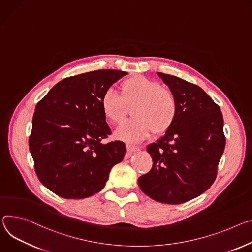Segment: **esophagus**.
<instances>
[{
    "label": "esophagus",
    "instance_id": "obj_1",
    "mask_svg": "<svg viewBox=\"0 0 252 252\" xmlns=\"http://www.w3.org/2000/svg\"><path fill=\"white\" fill-rule=\"evenodd\" d=\"M139 150H140V148H139L138 146L126 144V151H127L129 154H131V153H133V152H136V151H139Z\"/></svg>",
    "mask_w": 252,
    "mask_h": 252
}]
</instances>
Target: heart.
I'll use <instances>...</instances> for the list:
<instances>
[{"label": "heart", "instance_id": "obj_1", "mask_svg": "<svg viewBox=\"0 0 252 252\" xmlns=\"http://www.w3.org/2000/svg\"><path fill=\"white\" fill-rule=\"evenodd\" d=\"M122 95L117 90L107 89L100 98L103 116L113 124L120 123L125 114L126 103L135 101L131 107L134 116L122 123L116 138L126 142H140L154 131L166 132L175 123L178 101L171 90L161 83L143 75L126 79L122 85Z\"/></svg>", "mask_w": 252, "mask_h": 252}]
</instances>
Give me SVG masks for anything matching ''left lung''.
I'll list each match as a JSON object with an SVG mask.
<instances>
[{"mask_svg":"<svg viewBox=\"0 0 252 252\" xmlns=\"http://www.w3.org/2000/svg\"><path fill=\"white\" fill-rule=\"evenodd\" d=\"M178 101L173 126L147 147L153 158L139 178L141 190L155 201L181 204L208 190L225 148L220 107L196 84L158 72Z\"/></svg>","mask_w":252,"mask_h":252,"instance_id":"1","label":"left lung"}]
</instances>
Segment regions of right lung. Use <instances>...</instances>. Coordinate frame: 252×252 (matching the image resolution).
<instances>
[{"instance_id": "obj_1", "label": "right lung", "mask_w": 252, "mask_h": 252, "mask_svg": "<svg viewBox=\"0 0 252 252\" xmlns=\"http://www.w3.org/2000/svg\"><path fill=\"white\" fill-rule=\"evenodd\" d=\"M125 71L100 69L67 77L36 105L29 138L35 172L42 184L65 199L101 191L126 145L103 144L111 133L100 107L105 91Z\"/></svg>"}]
</instances>
